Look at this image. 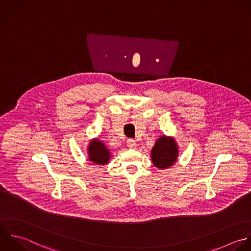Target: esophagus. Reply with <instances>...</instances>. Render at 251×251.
Masks as SVG:
<instances>
[{"instance_id": "esophagus-1", "label": "esophagus", "mask_w": 251, "mask_h": 251, "mask_svg": "<svg viewBox=\"0 0 251 251\" xmlns=\"http://www.w3.org/2000/svg\"><path fill=\"white\" fill-rule=\"evenodd\" d=\"M127 145L130 149H135L137 147V144H136V141L133 140V139H128L127 140Z\"/></svg>"}]
</instances>
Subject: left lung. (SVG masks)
<instances>
[{
	"mask_svg": "<svg viewBox=\"0 0 251 251\" xmlns=\"http://www.w3.org/2000/svg\"><path fill=\"white\" fill-rule=\"evenodd\" d=\"M178 153V146L175 140L163 135L156 140L151 150V161L155 167L166 169L177 161Z\"/></svg>",
	"mask_w": 251,
	"mask_h": 251,
	"instance_id": "obj_1",
	"label": "left lung"
}]
</instances>
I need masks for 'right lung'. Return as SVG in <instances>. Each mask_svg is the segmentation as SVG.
I'll return each mask as SVG.
<instances>
[{
	"instance_id": "add662e5",
	"label": "right lung",
	"mask_w": 251,
	"mask_h": 251,
	"mask_svg": "<svg viewBox=\"0 0 251 251\" xmlns=\"http://www.w3.org/2000/svg\"><path fill=\"white\" fill-rule=\"evenodd\" d=\"M89 160L98 165L107 164L110 159V151L106 146L99 139H94L88 147Z\"/></svg>"
}]
</instances>
